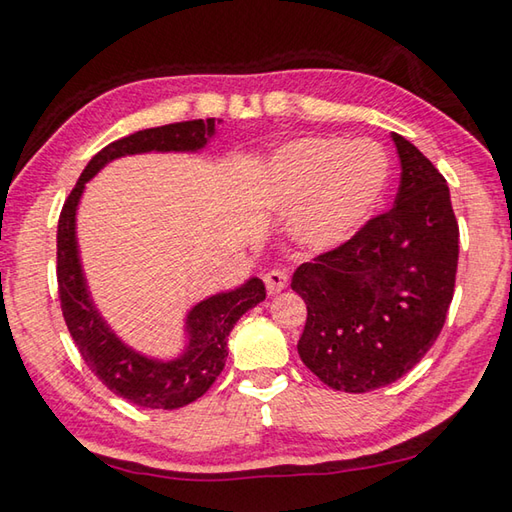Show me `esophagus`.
Segmentation results:
<instances>
[{
    "mask_svg": "<svg viewBox=\"0 0 512 512\" xmlns=\"http://www.w3.org/2000/svg\"><path fill=\"white\" fill-rule=\"evenodd\" d=\"M264 282H266V291L275 295L288 286V273L284 268H271V271L264 275Z\"/></svg>",
    "mask_w": 512,
    "mask_h": 512,
    "instance_id": "34e87169",
    "label": "esophagus"
}]
</instances>
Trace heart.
Here are the masks:
<instances>
[{
    "label": "heart",
    "instance_id": "1",
    "mask_svg": "<svg viewBox=\"0 0 512 512\" xmlns=\"http://www.w3.org/2000/svg\"><path fill=\"white\" fill-rule=\"evenodd\" d=\"M389 161L383 147L338 136H309L275 150L264 167L268 203L295 219L311 248L347 241L383 199Z\"/></svg>",
    "mask_w": 512,
    "mask_h": 512
}]
</instances>
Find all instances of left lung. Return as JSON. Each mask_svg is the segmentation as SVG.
Wrapping results in <instances>:
<instances>
[{
	"instance_id": "1",
	"label": "left lung",
	"mask_w": 512,
	"mask_h": 512,
	"mask_svg": "<svg viewBox=\"0 0 512 512\" xmlns=\"http://www.w3.org/2000/svg\"><path fill=\"white\" fill-rule=\"evenodd\" d=\"M392 141L401 159L394 208L291 280L306 304L297 353L338 392L365 394L405 376L439 338L454 295L459 224L448 183L410 141Z\"/></svg>"
}]
</instances>
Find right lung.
<instances>
[{
  "label": "right lung",
  "instance_id": "1",
  "mask_svg": "<svg viewBox=\"0 0 512 512\" xmlns=\"http://www.w3.org/2000/svg\"><path fill=\"white\" fill-rule=\"evenodd\" d=\"M215 134V118L185 120L163 127L141 129L120 141L109 143L87 163L76 188L64 201L58 221V293L64 322L82 360L98 380L125 401L150 410H176L197 401L224 371L228 358V336L237 320L266 297L264 282L248 280L235 291L212 295L188 313V347L170 362L147 358L116 338L91 302L82 275L76 210L85 183L109 161L141 152H197Z\"/></svg>",
  "mask_w": 512,
  "mask_h": 512
}]
</instances>
